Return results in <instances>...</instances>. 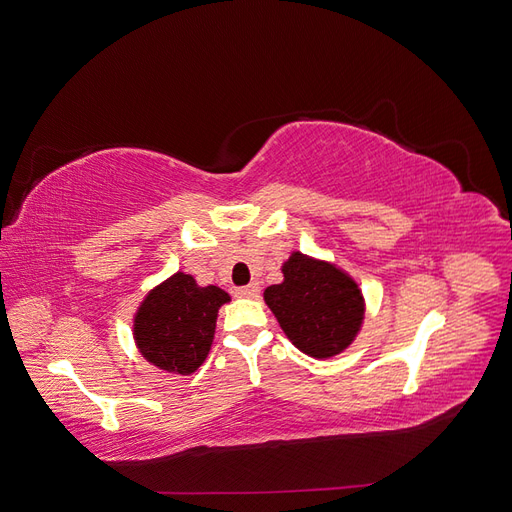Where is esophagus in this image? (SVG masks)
<instances>
[{
	"instance_id": "34e87169",
	"label": "esophagus",
	"mask_w": 512,
	"mask_h": 512,
	"mask_svg": "<svg viewBox=\"0 0 512 512\" xmlns=\"http://www.w3.org/2000/svg\"><path fill=\"white\" fill-rule=\"evenodd\" d=\"M258 292H260V286H258V284H247V286L237 288V297L254 299V297H258Z\"/></svg>"
}]
</instances>
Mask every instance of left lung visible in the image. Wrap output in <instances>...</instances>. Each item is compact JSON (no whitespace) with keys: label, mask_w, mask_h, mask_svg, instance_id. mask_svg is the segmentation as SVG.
Segmentation results:
<instances>
[{"label":"left lung","mask_w":512,"mask_h":512,"mask_svg":"<svg viewBox=\"0 0 512 512\" xmlns=\"http://www.w3.org/2000/svg\"><path fill=\"white\" fill-rule=\"evenodd\" d=\"M284 282L265 290V303L301 352L329 359L344 352L365 318L359 284L331 262L292 252L282 267Z\"/></svg>","instance_id":"1"}]
</instances>
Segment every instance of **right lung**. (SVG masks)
I'll list each match as a JSON object with an SVG mask.
<instances>
[{
	"instance_id": "1",
	"label": "right lung",
	"mask_w": 512,
	"mask_h": 512,
	"mask_svg": "<svg viewBox=\"0 0 512 512\" xmlns=\"http://www.w3.org/2000/svg\"><path fill=\"white\" fill-rule=\"evenodd\" d=\"M230 297L218 286H198L188 273L170 275L149 290L134 316V339L145 359L170 374L188 376L205 363L215 320Z\"/></svg>"
}]
</instances>
